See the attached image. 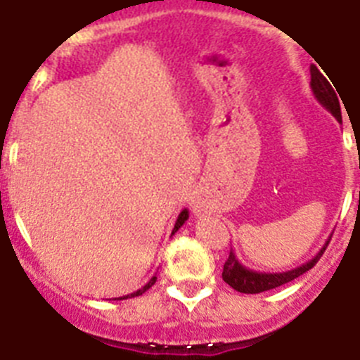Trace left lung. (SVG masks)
I'll list each match as a JSON object with an SVG mask.
<instances>
[{"instance_id": "left-lung-1", "label": "left lung", "mask_w": 360, "mask_h": 360, "mask_svg": "<svg viewBox=\"0 0 360 360\" xmlns=\"http://www.w3.org/2000/svg\"><path fill=\"white\" fill-rule=\"evenodd\" d=\"M310 75L311 91H314L317 101H319V103L323 104L339 122H342L341 106H339V97H337L339 91L335 94V90H333L332 84L328 82V79L324 77L323 73L317 68H311ZM326 245H328V241L324 243V247L316 254V256L311 257L310 262L303 263V265L297 266V269L288 270V272H278V274H266V272H256V270L247 269V266H243L238 262L236 254L231 249V254H229L227 262H225L224 265L221 278H224V281L227 283V285H231L234 290L241 292V294H259V292L272 290V288L281 287L285 283L292 281V279L304 274L307 270H310L311 266L319 262V257L323 256V252L326 250Z\"/></svg>"}]
</instances>
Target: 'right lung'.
<instances>
[{"instance_id": "obj_1", "label": "right lung", "mask_w": 360, "mask_h": 360, "mask_svg": "<svg viewBox=\"0 0 360 360\" xmlns=\"http://www.w3.org/2000/svg\"><path fill=\"white\" fill-rule=\"evenodd\" d=\"M187 218H189V211H187V209H184V211L180 212V214H178L176 224H174V229H173V234L178 231V229L182 227L184 224H186ZM155 281H157V276H153V278L149 279L148 283H146V285L141 288V290H136V292H133V294H128V295H122V297H117V299H128V297H136V295H142L146 290H149V288H151L153 285H155Z\"/></svg>"}]
</instances>
